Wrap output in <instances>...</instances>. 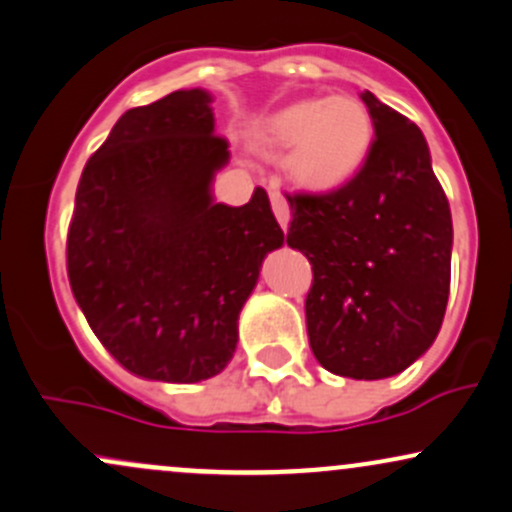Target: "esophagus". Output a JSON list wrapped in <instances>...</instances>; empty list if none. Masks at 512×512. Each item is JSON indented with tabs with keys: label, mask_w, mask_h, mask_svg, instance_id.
<instances>
[{
	"label": "esophagus",
	"mask_w": 512,
	"mask_h": 512,
	"mask_svg": "<svg viewBox=\"0 0 512 512\" xmlns=\"http://www.w3.org/2000/svg\"><path fill=\"white\" fill-rule=\"evenodd\" d=\"M270 206H273V213L275 218H278L282 230H287L292 220V210H290V203H287V198L278 194V191H273V194H270Z\"/></svg>",
	"instance_id": "esophagus-1"
}]
</instances>
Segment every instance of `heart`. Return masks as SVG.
Listing matches in <instances>:
<instances>
[{"label":"heart","mask_w":512,"mask_h":512,"mask_svg":"<svg viewBox=\"0 0 512 512\" xmlns=\"http://www.w3.org/2000/svg\"><path fill=\"white\" fill-rule=\"evenodd\" d=\"M374 119L352 95L302 98L263 117L254 148L268 158L287 155V174L311 194H333L364 170L374 148Z\"/></svg>","instance_id":"heart-1"}]
</instances>
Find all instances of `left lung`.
Masks as SVG:
<instances>
[{
    "label": "left lung",
    "mask_w": 512,
    "mask_h": 512,
    "mask_svg": "<svg viewBox=\"0 0 512 512\" xmlns=\"http://www.w3.org/2000/svg\"><path fill=\"white\" fill-rule=\"evenodd\" d=\"M376 141L364 170L326 196H287V246L314 268L306 330L335 376L378 381L434 345L450 292L453 220L417 124L362 95Z\"/></svg>",
    "instance_id": "1"
}]
</instances>
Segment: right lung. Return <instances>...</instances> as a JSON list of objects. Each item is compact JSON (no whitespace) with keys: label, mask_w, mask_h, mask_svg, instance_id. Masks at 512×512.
<instances>
[{"label":"right lung","mask_w":512,"mask_h":512,"mask_svg":"<svg viewBox=\"0 0 512 512\" xmlns=\"http://www.w3.org/2000/svg\"><path fill=\"white\" fill-rule=\"evenodd\" d=\"M210 102L182 88L124 112L76 189L71 292L105 350L148 381L225 371L263 261L285 244L263 189L244 206L215 201L230 150Z\"/></svg>","instance_id":"add662e5"}]
</instances>
